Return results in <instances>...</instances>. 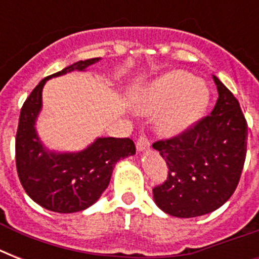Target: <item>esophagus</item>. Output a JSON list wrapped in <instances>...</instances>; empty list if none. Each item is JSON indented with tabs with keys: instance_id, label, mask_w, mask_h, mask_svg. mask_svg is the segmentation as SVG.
Segmentation results:
<instances>
[{
	"instance_id": "esophagus-1",
	"label": "esophagus",
	"mask_w": 259,
	"mask_h": 259,
	"mask_svg": "<svg viewBox=\"0 0 259 259\" xmlns=\"http://www.w3.org/2000/svg\"><path fill=\"white\" fill-rule=\"evenodd\" d=\"M136 146H137L138 152H142V150L148 149V148H149V146H150L149 138L146 137L145 134H141V136L138 137L137 144H136Z\"/></svg>"
}]
</instances>
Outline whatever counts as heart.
Listing matches in <instances>:
<instances>
[{"instance_id":"1","label":"heart","mask_w":259,"mask_h":259,"mask_svg":"<svg viewBox=\"0 0 259 259\" xmlns=\"http://www.w3.org/2000/svg\"><path fill=\"white\" fill-rule=\"evenodd\" d=\"M208 102L207 87L184 71L162 76L141 102V110L158 114L162 133L177 134L188 129L204 111Z\"/></svg>"}]
</instances>
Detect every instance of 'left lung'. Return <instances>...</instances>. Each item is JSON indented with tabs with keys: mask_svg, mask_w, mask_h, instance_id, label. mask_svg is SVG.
I'll return each instance as SVG.
<instances>
[{
	"mask_svg": "<svg viewBox=\"0 0 259 259\" xmlns=\"http://www.w3.org/2000/svg\"><path fill=\"white\" fill-rule=\"evenodd\" d=\"M213 82L219 98L211 114L153 144L169 169L166 180L153 188L154 201L172 217L212 212L229 200L241 179L247 122L233 93L217 76Z\"/></svg>",
	"mask_w": 259,
	"mask_h": 259,
	"instance_id": "left-lung-1",
	"label": "left lung"
}]
</instances>
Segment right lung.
Wrapping results in <instances>:
<instances>
[{"label":"right lung","mask_w":259,"mask_h":259,"mask_svg":"<svg viewBox=\"0 0 259 259\" xmlns=\"http://www.w3.org/2000/svg\"><path fill=\"white\" fill-rule=\"evenodd\" d=\"M99 58L80 60L51 76L82 71ZM47 76L34 87L21 107L16 134V168L28 196L46 209L59 213L86 209L107 188L113 168L121 158L136 153L130 138H98L79 153H48L40 144L34 121L41 109Z\"/></svg>","instance_id":"right-lung-1"}]
</instances>
